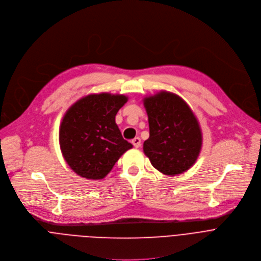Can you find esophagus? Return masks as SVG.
Instances as JSON below:
<instances>
[{"label":"esophagus","mask_w":261,"mask_h":261,"mask_svg":"<svg viewBox=\"0 0 261 261\" xmlns=\"http://www.w3.org/2000/svg\"><path fill=\"white\" fill-rule=\"evenodd\" d=\"M132 144H133L136 148H139V147L141 146V139H140L139 137L133 139V140H132Z\"/></svg>","instance_id":"1"}]
</instances>
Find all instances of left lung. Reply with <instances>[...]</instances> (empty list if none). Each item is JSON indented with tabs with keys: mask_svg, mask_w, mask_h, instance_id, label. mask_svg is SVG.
Instances as JSON below:
<instances>
[{
	"mask_svg": "<svg viewBox=\"0 0 261 261\" xmlns=\"http://www.w3.org/2000/svg\"><path fill=\"white\" fill-rule=\"evenodd\" d=\"M144 105L150 130L144 153L151 165L170 176L187 171L201 148V133L192 111L180 96L167 91L146 97Z\"/></svg>",
	"mask_w": 261,
	"mask_h": 261,
	"instance_id": "1",
	"label": "left lung"
}]
</instances>
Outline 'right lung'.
I'll use <instances>...</instances> for the list:
<instances>
[{
  "instance_id": "1",
  "label": "right lung",
  "mask_w": 261,
  "mask_h": 261,
  "mask_svg": "<svg viewBox=\"0 0 261 261\" xmlns=\"http://www.w3.org/2000/svg\"><path fill=\"white\" fill-rule=\"evenodd\" d=\"M125 95L89 94L67 111L61 124L60 145L70 168L86 179H102L120 156L133 147L115 122Z\"/></svg>"
}]
</instances>
